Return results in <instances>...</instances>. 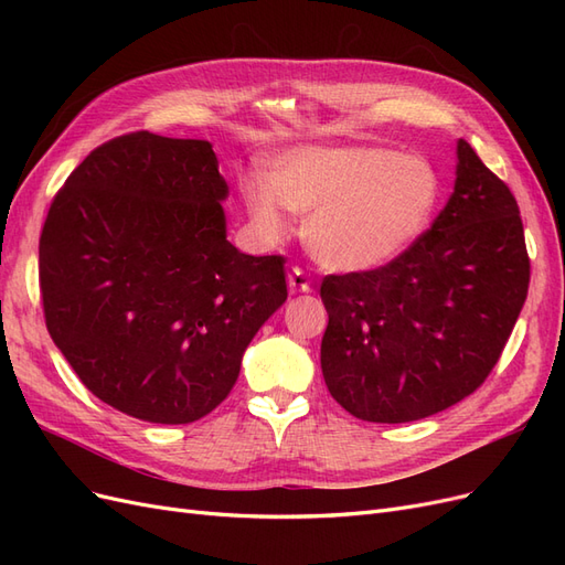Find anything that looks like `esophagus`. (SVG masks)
<instances>
[{
  "mask_svg": "<svg viewBox=\"0 0 565 565\" xmlns=\"http://www.w3.org/2000/svg\"><path fill=\"white\" fill-rule=\"evenodd\" d=\"M287 285H289V292H292V295H297V292H309V289H311L309 276H306V270H301L299 266H295L292 270H289Z\"/></svg>",
  "mask_w": 565,
  "mask_h": 565,
  "instance_id": "obj_1",
  "label": "esophagus"
}]
</instances>
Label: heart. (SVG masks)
I'll use <instances>...</instances> for the list:
<instances>
[{
	"label": "heart",
	"mask_w": 565,
	"mask_h": 565,
	"mask_svg": "<svg viewBox=\"0 0 565 565\" xmlns=\"http://www.w3.org/2000/svg\"><path fill=\"white\" fill-rule=\"evenodd\" d=\"M243 195L252 228L280 243L292 228L287 210L309 214L306 243L334 270H372L396 262L429 228L440 200L436 169L377 146L297 148L249 179Z\"/></svg>",
	"instance_id": "obj_1"
}]
</instances>
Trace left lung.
Instances as JSON below:
<instances>
[{"mask_svg":"<svg viewBox=\"0 0 565 565\" xmlns=\"http://www.w3.org/2000/svg\"><path fill=\"white\" fill-rule=\"evenodd\" d=\"M527 282L516 198L459 139L455 191L431 228L396 262L322 278L332 398L358 419L403 424L471 396L500 361Z\"/></svg>","mask_w":565,"mask_h":565,"instance_id":"obj_1","label":"left lung"}]
</instances>
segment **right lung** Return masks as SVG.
Listing matches in <instances>:
<instances>
[{
  "label": "right lung",
  "instance_id": "right-lung-1",
  "mask_svg": "<svg viewBox=\"0 0 565 565\" xmlns=\"http://www.w3.org/2000/svg\"><path fill=\"white\" fill-rule=\"evenodd\" d=\"M210 141L131 131L94 148L40 237L46 330L98 401L152 424L224 401L287 299L285 256L226 241Z\"/></svg>",
  "mask_w": 565,
  "mask_h": 565
}]
</instances>
